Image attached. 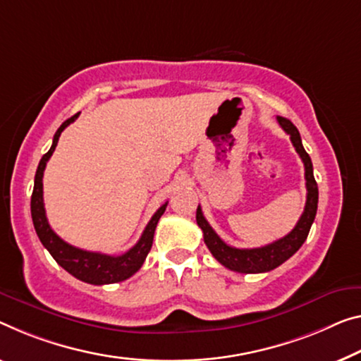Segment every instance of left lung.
<instances>
[{"label":"left lung","instance_id":"8db88e82","mask_svg":"<svg viewBox=\"0 0 361 361\" xmlns=\"http://www.w3.org/2000/svg\"><path fill=\"white\" fill-rule=\"evenodd\" d=\"M277 123L284 129L286 134L290 135L292 145L295 147L297 153L300 154L305 166V180H307V203H305V209L297 226L293 227L289 234L279 238V240L269 243V245L259 248H235L227 245L223 238L216 234L213 227L204 219L202 208H197V224L203 231V240L209 248V252L227 269L237 271V273H268V271L287 262L303 245V242L307 240L310 227H312L314 221L316 209H318V185H316L313 176L312 158L305 152L298 129L289 119L281 118V116H277Z\"/></svg>","mask_w":361,"mask_h":361}]
</instances>
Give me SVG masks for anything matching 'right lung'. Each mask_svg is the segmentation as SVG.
Returning <instances> with one entry per match:
<instances>
[{
    "instance_id": "obj_1",
    "label": "right lung",
    "mask_w": 361,
    "mask_h": 361,
    "mask_svg": "<svg viewBox=\"0 0 361 361\" xmlns=\"http://www.w3.org/2000/svg\"><path fill=\"white\" fill-rule=\"evenodd\" d=\"M79 114L80 113L74 114L72 118L61 124L56 134L53 137L51 148H49L48 153L43 154V158L40 159L30 200L32 221L43 247L51 253V257L56 259V263L59 266H63L69 274L93 286L114 284V282L129 279L130 276H134L137 271L142 268L148 252L152 250L154 229H157L158 221L163 216L166 207H168V202H166L163 207H159L158 212L153 214L152 219H149L140 240H138L130 250L119 255V257H113V255H104L98 252H87L82 250V248L72 247L71 243L64 242L48 224L45 204H43V171H45L48 159L51 158L54 148L58 145L61 132H63L69 124L74 123V121L79 118Z\"/></svg>"
}]
</instances>
